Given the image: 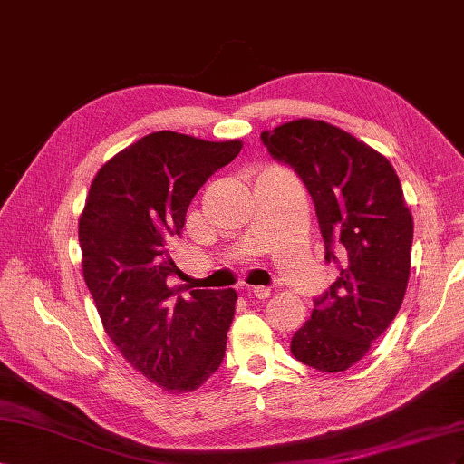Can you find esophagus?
<instances>
[{
	"label": "esophagus",
	"mask_w": 464,
	"mask_h": 464,
	"mask_svg": "<svg viewBox=\"0 0 464 464\" xmlns=\"http://www.w3.org/2000/svg\"><path fill=\"white\" fill-rule=\"evenodd\" d=\"M248 294H253L256 299H268L270 297V287H266V285L248 287Z\"/></svg>",
	"instance_id": "esophagus-1"
}]
</instances>
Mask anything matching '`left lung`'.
<instances>
[{
    "mask_svg": "<svg viewBox=\"0 0 464 464\" xmlns=\"http://www.w3.org/2000/svg\"><path fill=\"white\" fill-rule=\"evenodd\" d=\"M260 140L307 187L324 260L340 272L314 297L291 353L324 373L346 372L389 328L406 294L414 221L401 180L387 157L323 121L301 118L262 131Z\"/></svg>",
    "mask_w": 464,
    "mask_h": 464,
    "instance_id": "1",
    "label": "left lung"
}]
</instances>
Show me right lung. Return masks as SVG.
Returning a JSON list of instances; mask_svg holds the SVG:
<instances>
[{"mask_svg":"<svg viewBox=\"0 0 464 464\" xmlns=\"http://www.w3.org/2000/svg\"><path fill=\"white\" fill-rule=\"evenodd\" d=\"M243 143L153 131L104 163L79 218L83 277L104 330L128 363L170 392L214 375L235 316V289H192L182 297L169 256L204 182Z\"/></svg>","mask_w":464,"mask_h":464,"instance_id":"1","label":"right lung"}]
</instances>
